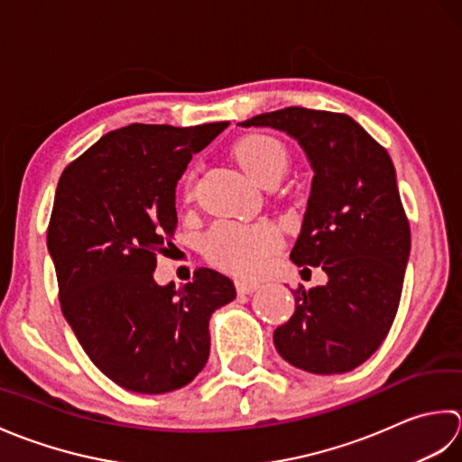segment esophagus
I'll return each instance as SVG.
<instances>
[{
    "instance_id": "1",
    "label": "esophagus",
    "mask_w": 462,
    "mask_h": 462,
    "mask_svg": "<svg viewBox=\"0 0 462 462\" xmlns=\"http://www.w3.org/2000/svg\"><path fill=\"white\" fill-rule=\"evenodd\" d=\"M257 289H259L257 281H243V279L237 281V291L241 295H251L253 291H257Z\"/></svg>"
}]
</instances>
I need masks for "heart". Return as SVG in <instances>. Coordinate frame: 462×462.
I'll list each match as a JSON object with an SVG mask.
<instances>
[{"instance_id": "heart-1", "label": "heart", "mask_w": 462, "mask_h": 462, "mask_svg": "<svg viewBox=\"0 0 462 462\" xmlns=\"http://www.w3.org/2000/svg\"><path fill=\"white\" fill-rule=\"evenodd\" d=\"M235 159L255 183L281 177L287 167V152L275 137L247 135L233 149ZM193 175L187 177L185 191H189ZM279 245V233L267 223L237 225L217 223L207 233L205 253L213 263L239 275H253L265 263L269 253Z\"/></svg>"}]
</instances>
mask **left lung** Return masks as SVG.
<instances>
[{
    "instance_id": "obj_1",
    "label": "left lung",
    "mask_w": 462,
    "mask_h": 462,
    "mask_svg": "<svg viewBox=\"0 0 462 462\" xmlns=\"http://www.w3.org/2000/svg\"><path fill=\"white\" fill-rule=\"evenodd\" d=\"M237 125L283 131L315 173L291 261L321 267L327 283L295 291L293 317L273 333L275 349L307 373L353 371L389 333L411 253L391 157L345 113L285 107Z\"/></svg>"
}]
</instances>
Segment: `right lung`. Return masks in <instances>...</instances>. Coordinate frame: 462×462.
I'll use <instances>...</instances> for the list:
<instances>
[{"mask_svg":"<svg viewBox=\"0 0 462 462\" xmlns=\"http://www.w3.org/2000/svg\"><path fill=\"white\" fill-rule=\"evenodd\" d=\"M227 125L121 127L61 173L47 251L63 317L93 365L127 391L189 384L209 359L211 315L237 295L213 269L179 291L153 279L177 225V181Z\"/></svg>","mask_w":462,"mask_h":462,"instance_id":"obj_1","label":"right lung"}]
</instances>
